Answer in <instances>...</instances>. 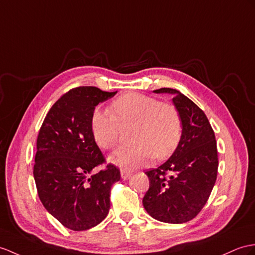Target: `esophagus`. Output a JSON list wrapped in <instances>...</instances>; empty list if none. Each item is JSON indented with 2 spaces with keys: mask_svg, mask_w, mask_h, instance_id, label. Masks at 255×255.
<instances>
[{
  "mask_svg": "<svg viewBox=\"0 0 255 255\" xmlns=\"http://www.w3.org/2000/svg\"><path fill=\"white\" fill-rule=\"evenodd\" d=\"M131 173H129L128 171H127V170H121V177L123 178V179H128V178H129L131 177Z\"/></svg>",
  "mask_w": 255,
  "mask_h": 255,
  "instance_id": "1",
  "label": "esophagus"
}]
</instances>
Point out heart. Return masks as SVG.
Returning <instances> with one entry per match:
<instances>
[{"label":"heart","instance_id":"obj_1","mask_svg":"<svg viewBox=\"0 0 255 255\" xmlns=\"http://www.w3.org/2000/svg\"><path fill=\"white\" fill-rule=\"evenodd\" d=\"M110 115L95 109L91 117V132L102 149L115 148L121 128H133L134 146L121 148L109 157L122 170H134L153 159L163 160L174 152L182 136V118L175 106L158 99L128 93L115 99Z\"/></svg>","mask_w":255,"mask_h":255}]
</instances>
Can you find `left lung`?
Wrapping results in <instances>:
<instances>
[{
	"instance_id": "8db88e82",
	"label": "left lung",
	"mask_w": 255,
	"mask_h": 255,
	"mask_svg": "<svg viewBox=\"0 0 255 255\" xmlns=\"http://www.w3.org/2000/svg\"><path fill=\"white\" fill-rule=\"evenodd\" d=\"M173 95L182 118V136L169 160L149 170V189L142 198L153 219L182 224L194 219L207 203L217 176V148L207 116L181 92L169 88L153 91Z\"/></svg>"
}]
</instances>
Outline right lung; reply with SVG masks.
<instances>
[{
  "label": "right lung",
  "mask_w": 255,
  "mask_h": 255,
  "mask_svg": "<svg viewBox=\"0 0 255 255\" xmlns=\"http://www.w3.org/2000/svg\"><path fill=\"white\" fill-rule=\"evenodd\" d=\"M117 92L79 86L49 109L36 139L33 176L43 206L71 231L98 225L110 208L111 186L120 181L114 164L92 174L105 158L91 132V117L99 103Z\"/></svg>",
  "instance_id": "right-lung-1"
}]
</instances>
